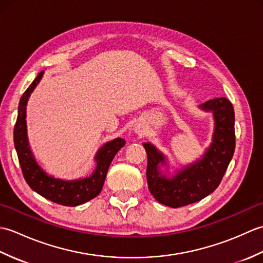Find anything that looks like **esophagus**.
I'll list each match as a JSON object with an SVG mask.
<instances>
[{
  "label": "esophagus",
  "instance_id": "34e87169",
  "mask_svg": "<svg viewBox=\"0 0 263 263\" xmlns=\"http://www.w3.org/2000/svg\"><path fill=\"white\" fill-rule=\"evenodd\" d=\"M135 132L137 133V135H142V133H143V128H141L140 126H136Z\"/></svg>",
  "mask_w": 263,
  "mask_h": 263
}]
</instances>
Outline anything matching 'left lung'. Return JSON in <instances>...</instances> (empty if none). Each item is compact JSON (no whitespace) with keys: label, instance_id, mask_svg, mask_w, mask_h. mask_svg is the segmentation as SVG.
I'll return each instance as SVG.
<instances>
[{"label":"left lung","instance_id":"left-lung-1","mask_svg":"<svg viewBox=\"0 0 263 263\" xmlns=\"http://www.w3.org/2000/svg\"><path fill=\"white\" fill-rule=\"evenodd\" d=\"M199 108L212 113L215 122L211 143L201 158L171 174L166 156L153 143H143L148 156L147 181L150 193L158 202L172 208L198 202L214 192L235 150V114L230 100L225 97L215 98L201 104Z\"/></svg>","mask_w":263,"mask_h":263}]
</instances>
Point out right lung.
Listing matches in <instances>:
<instances>
[{
    "mask_svg": "<svg viewBox=\"0 0 263 263\" xmlns=\"http://www.w3.org/2000/svg\"><path fill=\"white\" fill-rule=\"evenodd\" d=\"M43 74L44 71L39 72L36 79L31 82V85L28 87L20 99L18 119H16L13 132L14 147L16 154H18L22 174H24L28 185L33 191L55 203L76 206L86 203L87 201L96 198L100 193L111 160L117 152L124 146L125 140L122 138H116L114 140L106 142L103 147L97 150L96 156H95L96 167L90 176L70 181L48 175L38 165L35 156L31 152L29 141H28L26 122L28 99L38 83L41 82Z\"/></svg>",
    "mask_w": 263,
    "mask_h": 263,
    "instance_id": "add662e5",
    "label": "right lung"
}]
</instances>
